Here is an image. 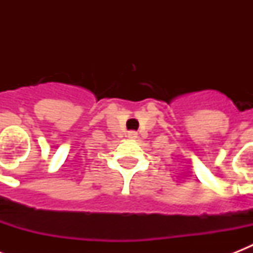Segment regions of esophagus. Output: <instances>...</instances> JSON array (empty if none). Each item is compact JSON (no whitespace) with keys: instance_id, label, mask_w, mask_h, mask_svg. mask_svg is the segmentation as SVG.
Instances as JSON below:
<instances>
[{"instance_id":"34e87169","label":"esophagus","mask_w":253,"mask_h":253,"mask_svg":"<svg viewBox=\"0 0 253 253\" xmlns=\"http://www.w3.org/2000/svg\"><path fill=\"white\" fill-rule=\"evenodd\" d=\"M128 135H130L131 138H135V135H136V134H135V132H130V134H128Z\"/></svg>"}]
</instances>
